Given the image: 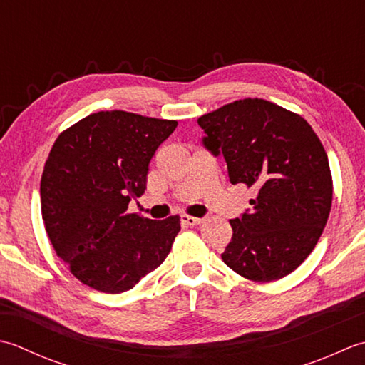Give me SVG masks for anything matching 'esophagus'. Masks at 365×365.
Returning a JSON list of instances; mask_svg holds the SVG:
<instances>
[{
    "mask_svg": "<svg viewBox=\"0 0 365 365\" xmlns=\"http://www.w3.org/2000/svg\"><path fill=\"white\" fill-rule=\"evenodd\" d=\"M181 222L185 225H190V227H195V225H200L203 222L202 217H193V215H189V214H182L181 215Z\"/></svg>",
    "mask_w": 365,
    "mask_h": 365,
    "instance_id": "34e87169",
    "label": "esophagus"
}]
</instances>
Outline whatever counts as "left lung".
Instances as JSON below:
<instances>
[{
    "label": "left lung",
    "mask_w": 365,
    "mask_h": 365,
    "mask_svg": "<svg viewBox=\"0 0 365 365\" xmlns=\"http://www.w3.org/2000/svg\"><path fill=\"white\" fill-rule=\"evenodd\" d=\"M203 145L224 154L232 184L257 192L252 210L230 220L224 263L254 282L288 276L322 236L332 176L322 141L302 116L264 99H241L198 118Z\"/></svg>",
    "instance_id": "obj_1"
}]
</instances>
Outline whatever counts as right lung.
I'll use <instances>...</instances> for the list:
<instances>
[{
	"label": "right lung",
	"mask_w": 365,
	"mask_h": 365,
	"mask_svg": "<svg viewBox=\"0 0 365 365\" xmlns=\"http://www.w3.org/2000/svg\"><path fill=\"white\" fill-rule=\"evenodd\" d=\"M178 121L98 111L59 133L41 180L42 219L56 255L81 284L123 293L159 267L181 230L128 212L143 195L155 150Z\"/></svg>",
	"instance_id": "1"
}]
</instances>
